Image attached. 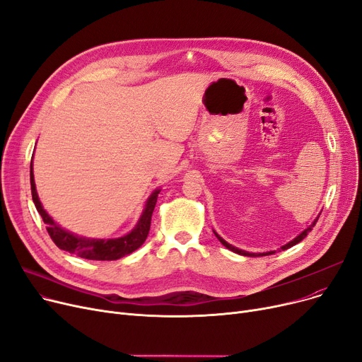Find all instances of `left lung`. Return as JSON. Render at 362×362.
<instances>
[{"instance_id":"8db88e82","label":"left lung","mask_w":362,"mask_h":362,"mask_svg":"<svg viewBox=\"0 0 362 362\" xmlns=\"http://www.w3.org/2000/svg\"><path fill=\"white\" fill-rule=\"evenodd\" d=\"M318 217H320V216H318ZM318 217H317V218H315V220H314V221L310 224V227H307L305 230L300 232V233H299V235H298L295 239H292V240H291V242H288L286 245H283L280 250H283V251H284V250H289V248H292V246H295L296 243H299L302 239H305V238H307V235H308V233L313 230V227L315 226V223H317ZM213 232H214V230H213ZM214 235H216V238H217V239H218V240H220V242H221V243L226 246V248H227V250H230L232 252H235V254H239V255H243V257H257V254H251V252H248V251L239 250V248H236V246H233V245H230V243H227V242H226V240H224V239H223V238H221V236H220L217 232H214ZM272 254H276V251H269V252H259V254H258V257H265V255H272Z\"/></svg>"}]
</instances>
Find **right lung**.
I'll list each match as a JSON object with an SVG mask.
<instances>
[{
	"label": "right lung",
	"mask_w": 362,
	"mask_h": 362,
	"mask_svg": "<svg viewBox=\"0 0 362 362\" xmlns=\"http://www.w3.org/2000/svg\"><path fill=\"white\" fill-rule=\"evenodd\" d=\"M30 189H32L33 204L36 206L37 213L41 214L44 223L47 224L48 235L51 236L54 243L63 251L76 254L81 258L97 259V261L119 259V258L129 255L139 248L149 233L151 217H152V213H154L157 198L161 191V189H156V191L149 195L136 226L133 227V229L127 235L120 236V238H114V239H93V238H85V236L74 235V233L63 229V227L60 224H57L52 220V217L44 210V206L40 201V197H37V192H36L32 163H30Z\"/></svg>",
	"instance_id": "right-lung-1"
}]
</instances>
